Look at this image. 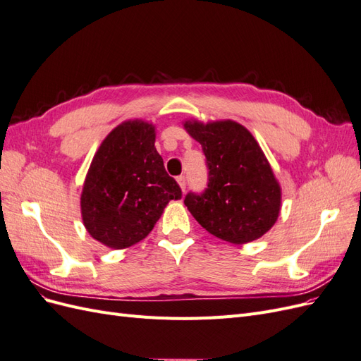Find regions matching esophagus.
<instances>
[{
  "label": "esophagus",
  "mask_w": 361,
  "mask_h": 361,
  "mask_svg": "<svg viewBox=\"0 0 361 361\" xmlns=\"http://www.w3.org/2000/svg\"><path fill=\"white\" fill-rule=\"evenodd\" d=\"M178 183L180 185L182 191L185 192V188H187V178H185V174H180V176H178Z\"/></svg>",
  "instance_id": "1"
}]
</instances>
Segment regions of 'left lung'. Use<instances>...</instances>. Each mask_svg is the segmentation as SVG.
<instances>
[{
  "label": "left lung",
  "instance_id": "left-lung-1",
  "mask_svg": "<svg viewBox=\"0 0 361 361\" xmlns=\"http://www.w3.org/2000/svg\"><path fill=\"white\" fill-rule=\"evenodd\" d=\"M185 128L202 145L207 169L206 188L183 199L192 216L232 244L265 235L279 216L281 192L255 137L232 120Z\"/></svg>",
  "mask_w": 361,
  "mask_h": 361
}]
</instances>
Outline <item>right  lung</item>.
Listing matches in <instances>:
<instances>
[{
	"instance_id": "1",
	"label": "right lung",
	"mask_w": 361,
	"mask_h": 361,
	"mask_svg": "<svg viewBox=\"0 0 361 361\" xmlns=\"http://www.w3.org/2000/svg\"><path fill=\"white\" fill-rule=\"evenodd\" d=\"M182 190L164 167L152 125L126 122L102 141L84 182L81 212L94 239L126 248L146 238Z\"/></svg>"
}]
</instances>
